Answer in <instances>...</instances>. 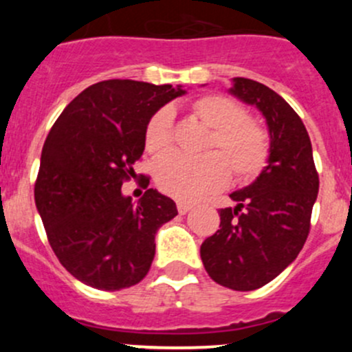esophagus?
Returning a JSON list of instances; mask_svg holds the SVG:
<instances>
[{
    "label": "esophagus",
    "mask_w": 352,
    "mask_h": 352,
    "mask_svg": "<svg viewBox=\"0 0 352 352\" xmlns=\"http://www.w3.org/2000/svg\"><path fill=\"white\" fill-rule=\"evenodd\" d=\"M194 208L192 202H186V201H179L177 202V209H179L180 214H186L187 211H190V209Z\"/></svg>",
    "instance_id": "esophagus-1"
}]
</instances>
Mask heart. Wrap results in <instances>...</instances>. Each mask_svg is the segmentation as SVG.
Listing matches in <instances>:
<instances>
[{"mask_svg": "<svg viewBox=\"0 0 352 352\" xmlns=\"http://www.w3.org/2000/svg\"><path fill=\"white\" fill-rule=\"evenodd\" d=\"M194 116L211 127L201 156L168 153L156 162L160 189L177 199H197L219 189L228 180V168L239 180L257 175L269 155V136L257 120L243 116L236 102L225 95H202L190 105ZM173 112L163 107L151 116L144 131L150 153H163L172 144Z\"/></svg>", "mask_w": 352, "mask_h": 352, "instance_id": "obj_1", "label": "heart"}]
</instances>
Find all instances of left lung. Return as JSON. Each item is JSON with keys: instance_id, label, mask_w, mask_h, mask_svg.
<instances>
[{"instance_id": "obj_1", "label": "left lung", "mask_w": 352, "mask_h": 352, "mask_svg": "<svg viewBox=\"0 0 352 352\" xmlns=\"http://www.w3.org/2000/svg\"><path fill=\"white\" fill-rule=\"evenodd\" d=\"M230 94L254 105L269 131L267 165L219 211V230L201 245L209 278L235 291L267 285L298 257L310 232L318 173L307 127L281 95L248 78H233Z\"/></svg>"}]
</instances>
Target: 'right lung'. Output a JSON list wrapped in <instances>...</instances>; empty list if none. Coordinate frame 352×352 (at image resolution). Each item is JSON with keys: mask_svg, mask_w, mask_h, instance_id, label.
<instances>
[{"mask_svg": "<svg viewBox=\"0 0 352 352\" xmlns=\"http://www.w3.org/2000/svg\"><path fill=\"white\" fill-rule=\"evenodd\" d=\"M186 94L182 85L100 81L73 98L49 131L35 206L56 257L78 281L119 291L150 271L156 232L177 206L156 189L134 202L120 187L136 175L148 120Z\"/></svg>", "mask_w": 352, "mask_h": 352, "instance_id": "1", "label": "right lung"}]
</instances>
